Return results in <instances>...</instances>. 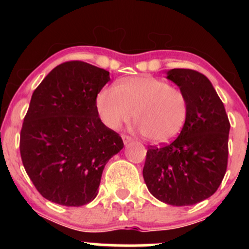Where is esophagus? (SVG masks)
<instances>
[{"instance_id": "obj_1", "label": "esophagus", "mask_w": 249, "mask_h": 249, "mask_svg": "<svg viewBox=\"0 0 249 249\" xmlns=\"http://www.w3.org/2000/svg\"><path fill=\"white\" fill-rule=\"evenodd\" d=\"M122 138H123V142H124L125 145L132 142V138H131L130 136H126V134H122Z\"/></svg>"}]
</instances>
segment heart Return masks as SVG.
Wrapping results in <instances>:
<instances>
[{
	"label": "heart",
	"instance_id": "obj_1",
	"mask_svg": "<svg viewBox=\"0 0 249 249\" xmlns=\"http://www.w3.org/2000/svg\"><path fill=\"white\" fill-rule=\"evenodd\" d=\"M96 107L102 122L118 130L134 118L142 134L153 142L176 138L186 124L190 102L184 91L154 77H132L103 88Z\"/></svg>",
	"mask_w": 249,
	"mask_h": 249
}]
</instances>
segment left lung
Here are the masks:
<instances>
[{
    "label": "left lung",
    "instance_id": "1",
    "mask_svg": "<svg viewBox=\"0 0 249 249\" xmlns=\"http://www.w3.org/2000/svg\"><path fill=\"white\" fill-rule=\"evenodd\" d=\"M167 78L187 96L190 113L178 138L148 146L142 177L154 198L172 206H191L213 196L224 179L231 124L206 76L172 69Z\"/></svg>",
    "mask_w": 249,
    "mask_h": 249
}]
</instances>
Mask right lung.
Here are the masks:
<instances>
[{
  "label": "right lung",
  "instance_id": "add662e5",
  "mask_svg": "<svg viewBox=\"0 0 249 249\" xmlns=\"http://www.w3.org/2000/svg\"><path fill=\"white\" fill-rule=\"evenodd\" d=\"M108 75L89 63L65 62L31 96L19 152L36 190L51 202L78 207L92 201L108 159L124 147L96 107Z\"/></svg>",
  "mask_w": 249,
  "mask_h": 249
}]
</instances>
